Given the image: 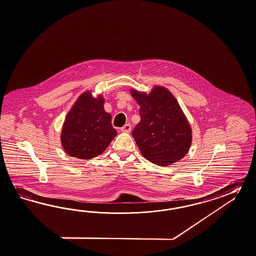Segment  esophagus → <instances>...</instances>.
Segmentation results:
<instances>
[{
    "label": "esophagus",
    "mask_w": 256,
    "mask_h": 256,
    "mask_svg": "<svg viewBox=\"0 0 256 256\" xmlns=\"http://www.w3.org/2000/svg\"><path fill=\"white\" fill-rule=\"evenodd\" d=\"M132 130V126L130 124H126L120 128V131L124 132H130Z\"/></svg>",
    "instance_id": "1"
}]
</instances>
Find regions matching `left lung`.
<instances>
[{
  "label": "left lung",
  "mask_w": 256,
  "mask_h": 256,
  "mask_svg": "<svg viewBox=\"0 0 256 256\" xmlns=\"http://www.w3.org/2000/svg\"><path fill=\"white\" fill-rule=\"evenodd\" d=\"M140 106V122L132 132L142 155L166 166L186 156L191 144V128L176 99L164 87L150 94L132 91Z\"/></svg>",
  "instance_id": "8db88e82"
}]
</instances>
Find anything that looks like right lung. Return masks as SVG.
Masks as SVG:
<instances>
[{
	"label": "right lung",
	"instance_id": "1",
	"mask_svg": "<svg viewBox=\"0 0 256 256\" xmlns=\"http://www.w3.org/2000/svg\"><path fill=\"white\" fill-rule=\"evenodd\" d=\"M104 100L82 94L68 112L63 125L61 143L72 157L89 160L108 148L117 132L112 116L104 110Z\"/></svg>",
	"mask_w": 256,
	"mask_h": 256
}]
</instances>
